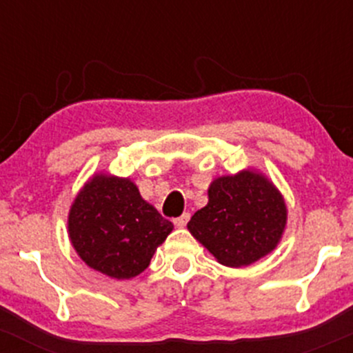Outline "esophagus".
<instances>
[{
  "mask_svg": "<svg viewBox=\"0 0 353 353\" xmlns=\"http://www.w3.org/2000/svg\"><path fill=\"white\" fill-rule=\"evenodd\" d=\"M189 212H184L182 214L181 217H177V219H174V225H176V228H185V224H188L189 222Z\"/></svg>",
  "mask_w": 353,
  "mask_h": 353,
  "instance_id": "obj_1",
  "label": "esophagus"
}]
</instances>
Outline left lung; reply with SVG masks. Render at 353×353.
Returning a JSON list of instances; mask_svg holds the SVG:
<instances>
[{
    "label": "left lung",
    "mask_w": 353,
    "mask_h": 353,
    "mask_svg": "<svg viewBox=\"0 0 353 353\" xmlns=\"http://www.w3.org/2000/svg\"><path fill=\"white\" fill-rule=\"evenodd\" d=\"M208 196V205L190 217L188 229L222 265H250L281 242L287 205L264 174L245 169L217 177Z\"/></svg>",
    "instance_id": "left-lung-1"
}]
</instances>
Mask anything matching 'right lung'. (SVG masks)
<instances>
[{
	"label": "right lung",
	"mask_w": 353,
	"mask_h": 353,
	"mask_svg": "<svg viewBox=\"0 0 353 353\" xmlns=\"http://www.w3.org/2000/svg\"><path fill=\"white\" fill-rule=\"evenodd\" d=\"M172 229V222L141 197L134 182L111 174L92 176L68 216V232L79 257L117 281L148 269Z\"/></svg>",
	"instance_id": "right-lung-1"
}]
</instances>
